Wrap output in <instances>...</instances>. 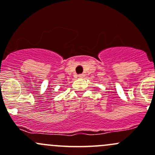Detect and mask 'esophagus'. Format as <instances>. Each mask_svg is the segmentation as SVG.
<instances>
[{"instance_id":"obj_1","label":"esophagus","mask_w":155,"mask_h":155,"mask_svg":"<svg viewBox=\"0 0 155 155\" xmlns=\"http://www.w3.org/2000/svg\"><path fill=\"white\" fill-rule=\"evenodd\" d=\"M78 77H79V78H84V74H79V75H78Z\"/></svg>"}]
</instances>
